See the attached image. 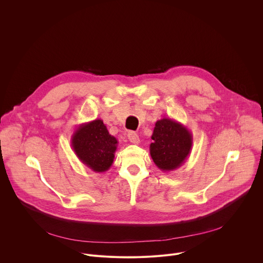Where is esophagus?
Instances as JSON below:
<instances>
[{
	"label": "esophagus",
	"instance_id": "1",
	"mask_svg": "<svg viewBox=\"0 0 263 263\" xmlns=\"http://www.w3.org/2000/svg\"><path fill=\"white\" fill-rule=\"evenodd\" d=\"M128 139L132 142V143H139V137H138V135L135 133V132H133V131H129L128 132Z\"/></svg>",
	"mask_w": 263,
	"mask_h": 263
}]
</instances>
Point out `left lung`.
I'll use <instances>...</instances> for the list:
<instances>
[{"label": "left lung", "instance_id": "left-lung-1", "mask_svg": "<svg viewBox=\"0 0 263 263\" xmlns=\"http://www.w3.org/2000/svg\"><path fill=\"white\" fill-rule=\"evenodd\" d=\"M151 138L154 141L149 144V154L162 172L177 170L192 152V132L175 120L157 121Z\"/></svg>", "mask_w": 263, "mask_h": 263}]
</instances>
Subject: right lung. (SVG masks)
Instances as JSON below:
<instances>
[{
    "label": "right lung",
    "mask_w": 263,
    "mask_h": 263,
    "mask_svg": "<svg viewBox=\"0 0 263 263\" xmlns=\"http://www.w3.org/2000/svg\"><path fill=\"white\" fill-rule=\"evenodd\" d=\"M118 139L109 134L102 120L81 124L71 135L74 154L90 170L104 173L114 163Z\"/></svg>",
    "instance_id": "right-lung-1"
}]
</instances>
